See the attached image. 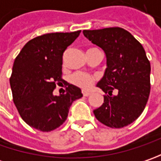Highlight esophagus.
Wrapping results in <instances>:
<instances>
[{"mask_svg":"<svg viewBox=\"0 0 161 161\" xmlns=\"http://www.w3.org/2000/svg\"><path fill=\"white\" fill-rule=\"evenodd\" d=\"M82 94H83L84 97H88V96H90V92L83 90V91H82Z\"/></svg>","mask_w":161,"mask_h":161,"instance_id":"obj_1","label":"esophagus"}]
</instances>
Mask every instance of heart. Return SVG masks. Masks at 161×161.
Listing matches in <instances>:
<instances>
[{"label": "heart", "mask_w": 161, "mask_h": 161, "mask_svg": "<svg viewBox=\"0 0 161 161\" xmlns=\"http://www.w3.org/2000/svg\"><path fill=\"white\" fill-rule=\"evenodd\" d=\"M95 77L85 72H76L71 76V82L81 89H88L93 84Z\"/></svg>", "instance_id": "heart-1"}]
</instances>
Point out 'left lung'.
<instances>
[{
	"mask_svg": "<svg viewBox=\"0 0 161 161\" xmlns=\"http://www.w3.org/2000/svg\"><path fill=\"white\" fill-rule=\"evenodd\" d=\"M83 35L107 57V69L97 87L108 95L93 113L107 126H126L141 115L150 96L151 64L145 50L130 32L118 27L83 30ZM114 90L116 95L112 94Z\"/></svg>",
	"mask_w": 161,
	"mask_h": 161,
	"instance_id": "1",
	"label": "left lung"
}]
</instances>
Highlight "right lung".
Listing matches in <instances>:
<instances>
[{
    "label": "right lung",
    "instance_id": "obj_1",
    "mask_svg": "<svg viewBox=\"0 0 161 161\" xmlns=\"http://www.w3.org/2000/svg\"><path fill=\"white\" fill-rule=\"evenodd\" d=\"M80 33V30L36 36L16 57L9 83L19 114L29 126L42 132L58 128L67 119L72 102L82 97L80 88L62 79L64 53ZM61 82L68 87L64 93L54 96L53 90Z\"/></svg>",
    "mask_w": 161,
    "mask_h": 161
}]
</instances>
